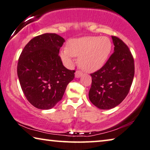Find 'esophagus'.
<instances>
[{"label":"esophagus","instance_id":"esophagus-1","mask_svg":"<svg viewBox=\"0 0 150 150\" xmlns=\"http://www.w3.org/2000/svg\"><path fill=\"white\" fill-rule=\"evenodd\" d=\"M82 75V71H80V70H77V71L75 72V77H76V78H80V76H81Z\"/></svg>","mask_w":150,"mask_h":150}]
</instances>
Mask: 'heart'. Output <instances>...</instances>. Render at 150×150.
I'll return each mask as SVG.
<instances>
[{"instance_id": "1", "label": "heart", "mask_w": 150, "mask_h": 150, "mask_svg": "<svg viewBox=\"0 0 150 150\" xmlns=\"http://www.w3.org/2000/svg\"><path fill=\"white\" fill-rule=\"evenodd\" d=\"M112 50V42L107 37L85 36L71 39L67 48L60 52V57L65 64L70 66L73 57H79L80 68L88 72L98 70L105 64Z\"/></svg>"}]
</instances>
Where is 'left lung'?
<instances>
[{
  "instance_id": "obj_1",
  "label": "left lung",
  "mask_w": 150,
  "mask_h": 150,
  "mask_svg": "<svg viewBox=\"0 0 150 150\" xmlns=\"http://www.w3.org/2000/svg\"><path fill=\"white\" fill-rule=\"evenodd\" d=\"M112 38L114 52L101 68L91 74L88 97L91 103L101 110L114 108L125 99L134 74V59L129 47L117 36Z\"/></svg>"
}]
</instances>
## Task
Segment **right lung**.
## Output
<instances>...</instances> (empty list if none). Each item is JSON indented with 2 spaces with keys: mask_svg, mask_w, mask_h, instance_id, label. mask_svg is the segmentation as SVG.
Listing matches in <instances>:
<instances>
[{
  "mask_svg": "<svg viewBox=\"0 0 150 150\" xmlns=\"http://www.w3.org/2000/svg\"><path fill=\"white\" fill-rule=\"evenodd\" d=\"M64 42L57 34H41L30 40L19 56L17 75L21 89L38 109L53 108L74 78L75 70L64 67L59 55Z\"/></svg>",
  "mask_w": 150,
  "mask_h": 150,
  "instance_id": "right-lung-1",
  "label": "right lung"
}]
</instances>
